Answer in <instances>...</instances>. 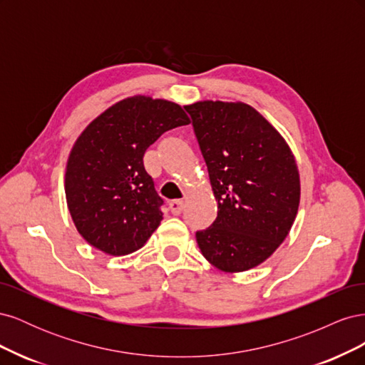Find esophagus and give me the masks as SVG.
Masks as SVG:
<instances>
[{
	"label": "esophagus",
	"mask_w": 365,
	"mask_h": 365,
	"mask_svg": "<svg viewBox=\"0 0 365 365\" xmlns=\"http://www.w3.org/2000/svg\"><path fill=\"white\" fill-rule=\"evenodd\" d=\"M169 208H170V212H172L175 216H178V215H181L182 208H184V201H182V200H175V201H172V202L169 204Z\"/></svg>",
	"instance_id": "obj_1"
}]
</instances>
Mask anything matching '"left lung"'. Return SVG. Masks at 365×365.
I'll use <instances>...</instances> for the list:
<instances>
[{"label": "left lung", "instance_id": "obj_1", "mask_svg": "<svg viewBox=\"0 0 365 365\" xmlns=\"http://www.w3.org/2000/svg\"><path fill=\"white\" fill-rule=\"evenodd\" d=\"M217 201L197 231L202 256L224 272L259 267L289 235L300 205V173L288 143L244 102L185 105Z\"/></svg>", "mask_w": 365, "mask_h": 365}]
</instances>
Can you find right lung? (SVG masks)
I'll use <instances>...</instances> for the list:
<instances>
[{
  "label": "right lung",
  "instance_id": "1",
  "mask_svg": "<svg viewBox=\"0 0 365 365\" xmlns=\"http://www.w3.org/2000/svg\"><path fill=\"white\" fill-rule=\"evenodd\" d=\"M181 105L130 96L98 114L76 138L65 168V197L79 235L109 256L146 244L163 219V200L143 164L165 130L189 125Z\"/></svg>",
  "mask_w": 365,
  "mask_h": 365
}]
</instances>
